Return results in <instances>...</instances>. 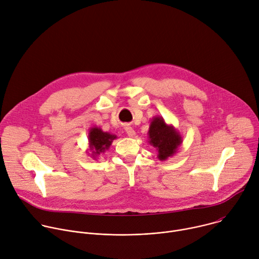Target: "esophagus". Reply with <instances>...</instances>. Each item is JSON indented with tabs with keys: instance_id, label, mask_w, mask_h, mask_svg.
Segmentation results:
<instances>
[{
	"instance_id": "obj_1",
	"label": "esophagus",
	"mask_w": 259,
	"mask_h": 259,
	"mask_svg": "<svg viewBox=\"0 0 259 259\" xmlns=\"http://www.w3.org/2000/svg\"><path fill=\"white\" fill-rule=\"evenodd\" d=\"M125 130H126V133H127V135L129 136V137H134L135 136V131H134V129L132 128V127H130V126H127V127H125Z\"/></svg>"
}]
</instances>
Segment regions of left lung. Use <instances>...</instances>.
Returning a JSON list of instances; mask_svg holds the SVG:
<instances>
[{"instance_id":"8db88e82","label":"left lung","mask_w":259,"mask_h":259,"mask_svg":"<svg viewBox=\"0 0 259 259\" xmlns=\"http://www.w3.org/2000/svg\"><path fill=\"white\" fill-rule=\"evenodd\" d=\"M149 143L156 147L158 159L166 161L173 157L182 143V136L173 125L165 122L163 117H154L151 121L149 131Z\"/></svg>"}]
</instances>
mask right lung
Returning a JSON list of instances; mask_svg holds the SVG:
<instances>
[{"label": "right lung", "mask_w": 259, "mask_h": 259, "mask_svg": "<svg viewBox=\"0 0 259 259\" xmlns=\"http://www.w3.org/2000/svg\"><path fill=\"white\" fill-rule=\"evenodd\" d=\"M116 134H110L109 132H104L100 127H92L88 133V144L89 149L87 152H91L90 156L92 159L97 160L98 157L105 153L112 145L113 141L117 139Z\"/></svg>", "instance_id": "right-lung-1"}]
</instances>
